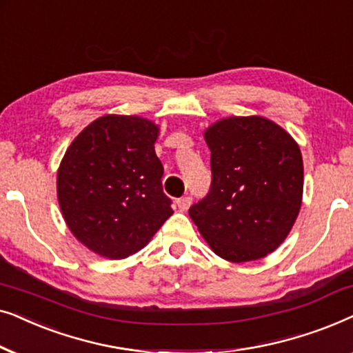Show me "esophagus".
I'll use <instances>...</instances> for the list:
<instances>
[{
  "mask_svg": "<svg viewBox=\"0 0 353 353\" xmlns=\"http://www.w3.org/2000/svg\"><path fill=\"white\" fill-rule=\"evenodd\" d=\"M191 202H192L191 196H185V197H180V199L176 201V205H178V209H180L181 212H185V210L190 209Z\"/></svg>",
  "mask_w": 353,
  "mask_h": 353,
  "instance_id": "1",
  "label": "esophagus"
}]
</instances>
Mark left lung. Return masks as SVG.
<instances>
[{
  "label": "left lung",
  "instance_id": "left-lung-1",
  "mask_svg": "<svg viewBox=\"0 0 353 353\" xmlns=\"http://www.w3.org/2000/svg\"><path fill=\"white\" fill-rule=\"evenodd\" d=\"M212 185L190 216L219 257L241 263L273 252L302 205V154L272 120L228 117L204 133Z\"/></svg>",
  "mask_w": 353,
  "mask_h": 353
}]
</instances>
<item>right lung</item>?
Segmentation results:
<instances>
[{"label":"right lung","instance_id":"1","mask_svg":"<svg viewBox=\"0 0 353 353\" xmlns=\"http://www.w3.org/2000/svg\"><path fill=\"white\" fill-rule=\"evenodd\" d=\"M157 137L151 120L104 115L64 154L57 170L61 212L72 234L101 257L138 252L173 214L162 191Z\"/></svg>","mask_w":353,"mask_h":353}]
</instances>
